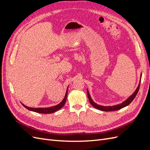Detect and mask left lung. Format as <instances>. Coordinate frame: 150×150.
I'll use <instances>...</instances> for the list:
<instances>
[{
  "label": "left lung",
  "mask_w": 150,
  "mask_h": 150,
  "mask_svg": "<svg viewBox=\"0 0 150 150\" xmlns=\"http://www.w3.org/2000/svg\"><path fill=\"white\" fill-rule=\"evenodd\" d=\"M142 74H141V78H142ZM140 83H141V78H140V81H139V85L138 86V88L136 89L135 91L133 93V94L130 96L128 99L125 100L124 102H122L121 104H117V105H115V106H103L101 105H99V104H97L96 103H94L93 99L91 98V96L89 94V93L88 91V90L87 89V94H88V99H89V103L91 104V105L93 106H94L95 108L98 109V110H99L101 111H117V110H119L120 109L126 107L133 101V99H134V98L137 96V94L138 92L139 89V86H140Z\"/></svg>",
  "instance_id": "8db88e82"
}]
</instances>
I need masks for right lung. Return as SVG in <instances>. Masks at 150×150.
<instances>
[{"mask_svg": "<svg viewBox=\"0 0 150 150\" xmlns=\"http://www.w3.org/2000/svg\"><path fill=\"white\" fill-rule=\"evenodd\" d=\"M67 90H68V88L66 90V93L65 94V96L63 99V100L59 103L57 105L54 106L52 107H49V108H29L25 106L24 104H22L25 108L28 109V110L34 111V112H39V113H42V114H50V113H52L55 111H57V110H60L61 108H62L64 106V105L66 103V99H67Z\"/></svg>", "mask_w": 150, "mask_h": 150, "instance_id": "obj_1", "label": "right lung"}]
</instances>
